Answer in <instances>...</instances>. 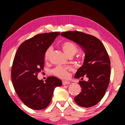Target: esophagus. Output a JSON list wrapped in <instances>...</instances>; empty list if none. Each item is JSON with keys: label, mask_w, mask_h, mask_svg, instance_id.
Segmentation results:
<instances>
[{"label": "esophagus", "mask_w": 125, "mask_h": 125, "mask_svg": "<svg viewBox=\"0 0 125 125\" xmlns=\"http://www.w3.org/2000/svg\"><path fill=\"white\" fill-rule=\"evenodd\" d=\"M62 84H63V85H66V84H70V82L67 81H62Z\"/></svg>", "instance_id": "esophagus-1"}]
</instances>
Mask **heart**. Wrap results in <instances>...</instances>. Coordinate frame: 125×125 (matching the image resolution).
I'll return each mask as SVG.
<instances>
[{
    "mask_svg": "<svg viewBox=\"0 0 125 125\" xmlns=\"http://www.w3.org/2000/svg\"><path fill=\"white\" fill-rule=\"evenodd\" d=\"M62 48L66 55L68 56H73L77 51V47L75 44L70 41L64 42L62 44ZM52 51V48H49L44 53V59L48 60L49 58L50 54ZM72 68L70 66H57L52 70L53 74L57 77L62 79H65L68 76L69 71H71Z\"/></svg>",
    "mask_w": 125,
    "mask_h": 125,
    "instance_id": "obj_1",
    "label": "heart"
}]
</instances>
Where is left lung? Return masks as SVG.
I'll return each instance as SVG.
<instances>
[{
    "label": "left lung",
    "mask_w": 125,
    "mask_h": 125,
    "mask_svg": "<svg viewBox=\"0 0 125 125\" xmlns=\"http://www.w3.org/2000/svg\"><path fill=\"white\" fill-rule=\"evenodd\" d=\"M61 36L76 43L85 53L83 64L77 69L74 78L81 79L82 91L74 97L79 106L90 107L99 102L109 84L110 62L104 44L92 35L78 31H65ZM86 76L88 81H83Z\"/></svg>",
    "instance_id": "8db88e82"
}]
</instances>
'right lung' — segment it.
Returning a JSON list of instances; mask_svg holds the SVG:
<instances>
[{
	"label": "right lung",
	"instance_id": "1",
	"mask_svg": "<svg viewBox=\"0 0 125 125\" xmlns=\"http://www.w3.org/2000/svg\"><path fill=\"white\" fill-rule=\"evenodd\" d=\"M59 32L39 34L19 46L13 62L11 78L16 92L29 108L41 110L51 102L54 88L61 86V80L49 76L45 81L38 79L43 69L44 53Z\"/></svg>",
	"mask_w": 125,
	"mask_h": 125
}]
</instances>
